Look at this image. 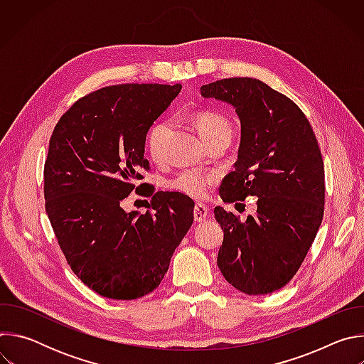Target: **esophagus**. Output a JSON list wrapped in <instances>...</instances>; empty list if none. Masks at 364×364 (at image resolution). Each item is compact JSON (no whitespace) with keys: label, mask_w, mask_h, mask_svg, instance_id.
I'll list each match as a JSON object with an SVG mask.
<instances>
[{"label":"esophagus","mask_w":364,"mask_h":364,"mask_svg":"<svg viewBox=\"0 0 364 364\" xmlns=\"http://www.w3.org/2000/svg\"><path fill=\"white\" fill-rule=\"evenodd\" d=\"M209 216V209H207V205L203 203H196L194 205V220L196 222H203L205 220V218Z\"/></svg>","instance_id":"obj_1"}]
</instances>
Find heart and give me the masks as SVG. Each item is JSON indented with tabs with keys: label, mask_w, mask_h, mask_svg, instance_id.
Wrapping results in <instances>:
<instances>
[{
	"label": "heart",
	"mask_w": 364,
	"mask_h": 364,
	"mask_svg": "<svg viewBox=\"0 0 364 364\" xmlns=\"http://www.w3.org/2000/svg\"><path fill=\"white\" fill-rule=\"evenodd\" d=\"M194 125L201 136V139L205 142L210 138L232 132L229 121L212 111H203L198 112L194 117ZM170 131V122L168 121H160L154 124L146 135V149L152 159H160L163 152V145L167 138V134ZM219 181V173L212 170H200V168H187L180 171L176 177L168 180L167 186L168 188L181 193L184 196H188L191 198H203L209 190Z\"/></svg>",
	"instance_id": "heart-1"
}]
</instances>
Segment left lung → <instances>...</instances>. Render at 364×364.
Listing matches in <instances>:
<instances>
[{"mask_svg": "<svg viewBox=\"0 0 364 364\" xmlns=\"http://www.w3.org/2000/svg\"><path fill=\"white\" fill-rule=\"evenodd\" d=\"M200 92L229 103L240 121L237 161L220 186L222 200L257 197L246 222L215 209L225 233L218 267L240 292L271 294L296 274L323 222L324 163L316 134L289 97L257 79H222Z\"/></svg>", "mask_w": 364, "mask_h": 364, "instance_id": "obj_1", "label": "left lung"}]
</instances>
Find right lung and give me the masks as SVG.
I'll return each mask as SVG.
<instances>
[{
  "label": "right lung",
  "mask_w": 364,
  "mask_h": 364,
  "mask_svg": "<svg viewBox=\"0 0 364 364\" xmlns=\"http://www.w3.org/2000/svg\"><path fill=\"white\" fill-rule=\"evenodd\" d=\"M181 85L127 83L76 100L59 119L44 163L46 212L72 271L111 299L141 298L160 285L193 225L194 201L174 191L144 194L152 212L121 203L144 184L145 138Z\"/></svg>",
  "instance_id": "right-lung-1"
}]
</instances>
